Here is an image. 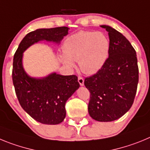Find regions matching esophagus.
Wrapping results in <instances>:
<instances>
[{
	"mask_svg": "<svg viewBox=\"0 0 150 150\" xmlns=\"http://www.w3.org/2000/svg\"><path fill=\"white\" fill-rule=\"evenodd\" d=\"M78 82H79V85H80L81 86H83V85H84V79H83L82 76H79V77H78Z\"/></svg>",
	"mask_w": 150,
	"mask_h": 150,
	"instance_id": "1",
	"label": "esophagus"
}]
</instances>
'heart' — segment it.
I'll return each mask as SVG.
<instances>
[{"mask_svg":"<svg viewBox=\"0 0 150 150\" xmlns=\"http://www.w3.org/2000/svg\"><path fill=\"white\" fill-rule=\"evenodd\" d=\"M60 59L68 68L75 67L78 62L83 72L93 74L103 67L109 57L110 41L103 32L80 30L69 36L62 46Z\"/></svg>","mask_w":150,"mask_h":150,"instance_id":"1","label":"heart"}]
</instances>
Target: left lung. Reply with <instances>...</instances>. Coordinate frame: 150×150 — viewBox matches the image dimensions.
I'll return each instance as SVG.
<instances>
[{
    "instance_id": "obj_1",
    "label": "left lung",
    "mask_w": 150,
    "mask_h": 150,
    "mask_svg": "<svg viewBox=\"0 0 150 150\" xmlns=\"http://www.w3.org/2000/svg\"><path fill=\"white\" fill-rule=\"evenodd\" d=\"M108 32L109 57L100 71L86 78L90 91L88 110L93 120L112 122L126 113L137 92L139 71L136 52L126 38L109 25H100Z\"/></svg>"
}]
</instances>
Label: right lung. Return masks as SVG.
<instances>
[{"label":"right lung","instance_id":"1","mask_svg":"<svg viewBox=\"0 0 150 150\" xmlns=\"http://www.w3.org/2000/svg\"><path fill=\"white\" fill-rule=\"evenodd\" d=\"M69 29L40 28L28 33L19 43L13 58L12 76L18 102L28 114L42 124L57 125L63 122L66 102L79 88V84L75 75L63 76L55 72L44 77H31L23 67V53L40 41L59 44Z\"/></svg>","mask_w":150,"mask_h":150}]
</instances>
